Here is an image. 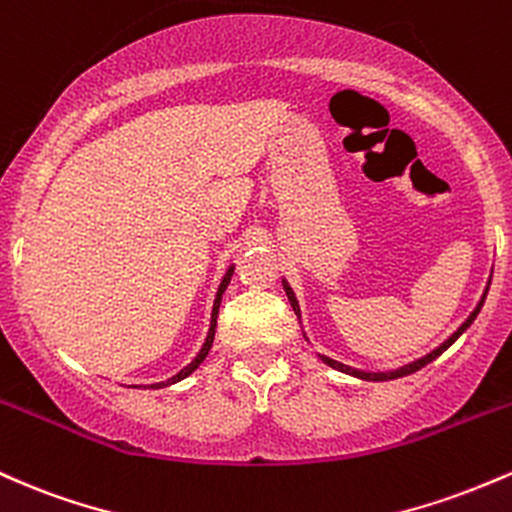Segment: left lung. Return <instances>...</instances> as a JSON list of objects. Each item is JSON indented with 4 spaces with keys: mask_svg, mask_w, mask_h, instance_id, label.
<instances>
[{
    "mask_svg": "<svg viewBox=\"0 0 512 512\" xmlns=\"http://www.w3.org/2000/svg\"><path fill=\"white\" fill-rule=\"evenodd\" d=\"M488 285H491V278H488V283H486V290H484V295H481L479 304H476V307H474V312L469 314V317L462 321V326H459V329H457L455 333H452V336L447 338V341H442L438 348H435V350H430L428 355H423V358L413 360V363H409V365H401V367H396V370H387V372H367V370H355V367H350V365H343V363H338V360L329 358V355H319V358L324 360V363L329 365V367H333V370H338V372H346V375H353V377H358V380H367V382H387V380H399V377H406V375H411V372H418V370H421V367H426L428 363H433V360L438 358V355L445 353V350L450 348L452 343H455L457 338L462 336V333L467 331L469 326L474 324L476 314H479V312H481V307H484V300H486V295H488ZM283 287H285V295H287V300H290L292 309H295L297 319H300V317H302V312H300V302H297L295 292H292V287H290V283H287L285 278H283ZM304 338H307V333H304ZM307 341H309V338H307Z\"/></svg>",
    "mask_w": 512,
    "mask_h": 512,
    "instance_id": "1",
    "label": "left lung"
}]
</instances>
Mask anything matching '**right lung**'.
<instances>
[{"instance_id": "1", "label": "right lung", "mask_w": 512, "mask_h": 512, "mask_svg": "<svg viewBox=\"0 0 512 512\" xmlns=\"http://www.w3.org/2000/svg\"><path fill=\"white\" fill-rule=\"evenodd\" d=\"M232 275H234V263L232 266L227 268V273L222 275V280H220V285H217V295H215V302H212V312H210V329H208V336H205V341H203V346H200V350H198V355H195V358L191 360V363H188L186 367H183V370H179L176 372L174 377H169V380L166 382H157V384H149V387H145V389H162V387H169V384H176V382H181V380H186L188 375H191V372H195L200 367V363H203L205 358H208V353H210V348H212V341H215V329H217V314H220V304H222V295H225V290H227V285H229V280H232Z\"/></svg>"}]
</instances>
